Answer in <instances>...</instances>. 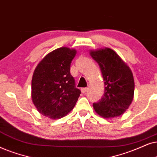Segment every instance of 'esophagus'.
Listing matches in <instances>:
<instances>
[{"label":"esophagus","instance_id":"1","mask_svg":"<svg viewBox=\"0 0 157 157\" xmlns=\"http://www.w3.org/2000/svg\"><path fill=\"white\" fill-rule=\"evenodd\" d=\"M87 87H82V88L81 89V92H82V93H85V92L87 91Z\"/></svg>","mask_w":157,"mask_h":157}]
</instances>
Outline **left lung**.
<instances>
[{
	"label": "left lung",
	"mask_w": 157,
	"mask_h": 157,
	"mask_svg": "<svg viewBox=\"0 0 157 157\" xmlns=\"http://www.w3.org/2000/svg\"><path fill=\"white\" fill-rule=\"evenodd\" d=\"M90 55L97 62L103 75L105 92L93 108L104 118L122 115L128 109L133 98L134 80L128 66L113 50L105 49L91 51Z\"/></svg>",
	"instance_id": "obj_1"
}]
</instances>
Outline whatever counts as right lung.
Masks as SVG:
<instances>
[{"label": "right lung", "mask_w": 157, "mask_h": 157, "mask_svg": "<svg viewBox=\"0 0 157 157\" xmlns=\"http://www.w3.org/2000/svg\"><path fill=\"white\" fill-rule=\"evenodd\" d=\"M76 50L67 47L47 54L35 69L31 80V97L43 116L57 119L73 109L81 91L75 87L70 65Z\"/></svg>", "instance_id": "right-lung-1"}]
</instances>
